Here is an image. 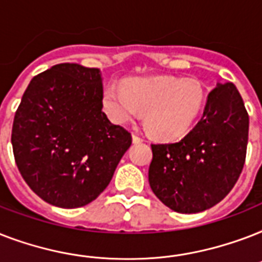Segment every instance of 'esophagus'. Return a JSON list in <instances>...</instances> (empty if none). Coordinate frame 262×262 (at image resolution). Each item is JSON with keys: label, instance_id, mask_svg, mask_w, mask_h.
Here are the masks:
<instances>
[{"label": "esophagus", "instance_id": "1", "mask_svg": "<svg viewBox=\"0 0 262 262\" xmlns=\"http://www.w3.org/2000/svg\"><path fill=\"white\" fill-rule=\"evenodd\" d=\"M132 139H133V143H135V144H140V143H143V141H144V140L141 139L139 135H133V136H132Z\"/></svg>", "mask_w": 262, "mask_h": 262}]
</instances>
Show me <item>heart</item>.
Wrapping results in <instances>:
<instances>
[{
  "instance_id": "obj_1",
  "label": "heart",
  "mask_w": 262,
  "mask_h": 262,
  "mask_svg": "<svg viewBox=\"0 0 262 262\" xmlns=\"http://www.w3.org/2000/svg\"><path fill=\"white\" fill-rule=\"evenodd\" d=\"M205 91L194 79L168 76L133 79L123 85L107 84L103 104L117 123H126L145 111L144 121L152 135L171 140L185 135L203 110Z\"/></svg>"
}]
</instances>
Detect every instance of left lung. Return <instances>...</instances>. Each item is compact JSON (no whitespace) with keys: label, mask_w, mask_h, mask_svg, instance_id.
<instances>
[{"label":"left lung","mask_w":262,"mask_h":262,"mask_svg":"<svg viewBox=\"0 0 262 262\" xmlns=\"http://www.w3.org/2000/svg\"><path fill=\"white\" fill-rule=\"evenodd\" d=\"M249 115L232 83L209 92L197 125L177 143L152 144L148 181L170 209L197 213L220 203L239 178L248 148Z\"/></svg>","instance_id":"obj_1"}]
</instances>
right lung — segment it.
<instances>
[{"label":"right lung","mask_w":262,"mask_h":262,"mask_svg":"<svg viewBox=\"0 0 262 262\" xmlns=\"http://www.w3.org/2000/svg\"><path fill=\"white\" fill-rule=\"evenodd\" d=\"M100 71L58 63L31 80L14 114L12 147L27 185L46 203L79 208L110 183L130 133L102 111Z\"/></svg>","instance_id":"1"}]
</instances>
